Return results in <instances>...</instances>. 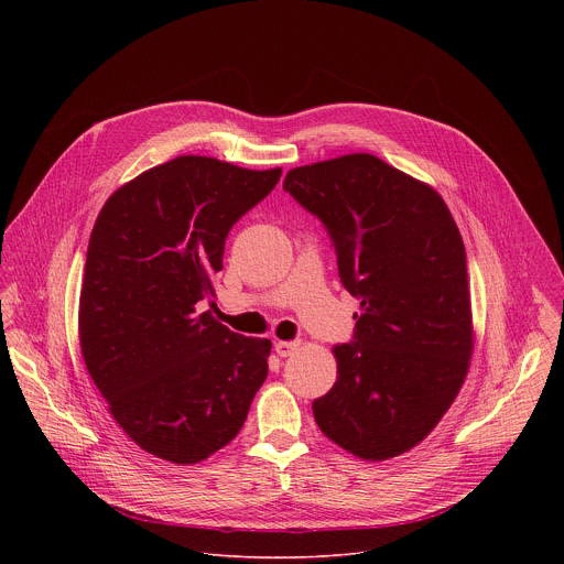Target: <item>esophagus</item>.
Returning a JSON list of instances; mask_svg holds the SVG:
<instances>
[{"mask_svg": "<svg viewBox=\"0 0 564 564\" xmlns=\"http://www.w3.org/2000/svg\"><path fill=\"white\" fill-rule=\"evenodd\" d=\"M299 346H301V341H276L274 350H276L279 357H290L299 350Z\"/></svg>", "mask_w": 564, "mask_h": 564, "instance_id": "1", "label": "esophagus"}]
</instances>
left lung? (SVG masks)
<instances>
[{"instance_id": "1", "label": "left lung", "mask_w": 564, "mask_h": 564, "mask_svg": "<svg viewBox=\"0 0 564 564\" xmlns=\"http://www.w3.org/2000/svg\"><path fill=\"white\" fill-rule=\"evenodd\" d=\"M283 189L326 225L341 283L361 301L314 420L361 459L406 453L451 409L473 352L459 229L431 185L370 153L290 170Z\"/></svg>"}]
</instances>
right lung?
<instances>
[{
    "label": "right lung",
    "instance_id": "1",
    "mask_svg": "<svg viewBox=\"0 0 564 564\" xmlns=\"http://www.w3.org/2000/svg\"><path fill=\"white\" fill-rule=\"evenodd\" d=\"M281 170L178 155L109 196L94 225L79 348L120 429L147 453L196 464L243 429L272 341L231 333L198 303L214 296L231 225Z\"/></svg>",
    "mask_w": 564,
    "mask_h": 564
}]
</instances>
